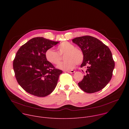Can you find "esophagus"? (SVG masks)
I'll return each instance as SVG.
<instances>
[{"label":"esophagus","mask_w":129,"mask_h":129,"mask_svg":"<svg viewBox=\"0 0 129 129\" xmlns=\"http://www.w3.org/2000/svg\"><path fill=\"white\" fill-rule=\"evenodd\" d=\"M68 73H75V71L73 70H67L66 71Z\"/></svg>","instance_id":"obj_1"}]
</instances>
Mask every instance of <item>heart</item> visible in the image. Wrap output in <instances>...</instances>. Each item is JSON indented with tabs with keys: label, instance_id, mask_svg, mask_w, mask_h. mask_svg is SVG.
Returning a JSON list of instances; mask_svg holds the SVG:
<instances>
[{
	"label": "heart",
	"instance_id": "b5f03b06",
	"mask_svg": "<svg viewBox=\"0 0 129 129\" xmlns=\"http://www.w3.org/2000/svg\"><path fill=\"white\" fill-rule=\"evenodd\" d=\"M58 52L52 49H47L45 56L49 63L57 65L61 60V55L65 54V61L57 66V68L63 70H68L74 68L77 64H80L84 60V54L82 50L76 48L75 46L70 42L65 41L61 43L57 47Z\"/></svg>",
	"mask_w": 129,
	"mask_h": 129
}]
</instances>
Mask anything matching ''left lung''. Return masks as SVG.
I'll return each mask as SVG.
<instances>
[{
  "instance_id": "obj_1",
  "label": "left lung",
  "mask_w": 129,
  "mask_h": 129,
  "mask_svg": "<svg viewBox=\"0 0 129 129\" xmlns=\"http://www.w3.org/2000/svg\"><path fill=\"white\" fill-rule=\"evenodd\" d=\"M72 42L84 54L81 67L87 66L86 74L79 86L85 92L92 93L103 89L110 81L115 66L111 51L102 42L93 37L75 38Z\"/></svg>"
}]
</instances>
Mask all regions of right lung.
Segmentation results:
<instances>
[{
	"label": "right lung",
	"mask_w": 129,
	"mask_h": 129,
	"mask_svg": "<svg viewBox=\"0 0 129 129\" xmlns=\"http://www.w3.org/2000/svg\"><path fill=\"white\" fill-rule=\"evenodd\" d=\"M43 37L32 38L18 50L13 61L16 80L27 93L38 97L50 94L56 88L61 70L47 61L46 51L58 44Z\"/></svg>",
	"instance_id": "add662e5"
}]
</instances>
